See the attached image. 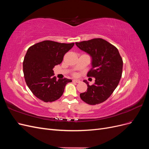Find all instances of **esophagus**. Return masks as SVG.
<instances>
[{"instance_id":"esophagus-1","label":"esophagus","mask_w":149,"mask_h":149,"mask_svg":"<svg viewBox=\"0 0 149 149\" xmlns=\"http://www.w3.org/2000/svg\"><path fill=\"white\" fill-rule=\"evenodd\" d=\"M73 82L76 83H80V81L78 80V79H73Z\"/></svg>"}]
</instances>
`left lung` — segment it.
Returning a JSON list of instances; mask_svg holds the SVG:
<instances>
[{"label":"left lung","instance_id":"8db88e82","mask_svg":"<svg viewBox=\"0 0 149 149\" xmlns=\"http://www.w3.org/2000/svg\"><path fill=\"white\" fill-rule=\"evenodd\" d=\"M76 45L92 58V68L87 76L95 78V83L90 86L86 80L87 91L80 94L81 100L91 105L107 100L120 81L123 61L118 48L102 38L76 42Z\"/></svg>","mask_w":149,"mask_h":149}]
</instances>
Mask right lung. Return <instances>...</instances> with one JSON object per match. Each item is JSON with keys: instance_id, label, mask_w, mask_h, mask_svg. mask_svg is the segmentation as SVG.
Instances as JSON below:
<instances>
[{"instance_id": "obj_1", "label": "right lung", "mask_w": 149, "mask_h": 149, "mask_svg": "<svg viewBox=\"0 0 149 149\" xmlns=\"http://www.w3.org/2000/svg\"><path fill=\"white\" fill-rule=\"evenodd\" d=\"M74 45L45 40L28 49L23 62L24 78L30 91L39 100L45 102L58 100L66 84L72 81L65 78L57 80L53 69L61 63Z\"/></svg>"}]
</instances>
